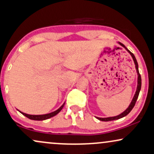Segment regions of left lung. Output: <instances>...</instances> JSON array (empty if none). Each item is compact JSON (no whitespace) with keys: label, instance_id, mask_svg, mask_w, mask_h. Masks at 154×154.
<instances>
[{"label":"left lung","instance_id":"1","mask_svg":"<svg viewBox=\"0 0 154 154\" xmlns=\"http://www.w3.org/2000/svg\"><path fill=\"white\" fill-rule=\"evenodd\" d=\"M118 43L120 45H122V47H123V48H125V49L127 50V52H129L130 54H131V56L132 57V58H133L134 64H135L136 69H137V75H138L137 87V90H136L135 94H134V96L133 97V100H131V102L130 103L129 106H128V108L126 109L124 111V112H122V114H120L119 115H117V116H112V117H107V118L96 117L97 119H99V120H100V121H102V122H109V121H113V120H116V119H119L122 118V117H124V116L127 115V114H129V113L132 110V109L134 108V105H135L136 102H137V99H138V97H139L140 90H141V75H140L139 72V65H138V63H137V59H136V57H135V56H134V54L132 53V52H130L129 50L126 48L124 45H123L122 43H121V42H118Z\"/></svg>","mask_w":154,"mask_h":154}]
</instances>
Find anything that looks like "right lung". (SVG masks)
I'll list each match as a JSON object with an SVG mask.
<instances>
[{
	"label": "right lung",
	"instance_id": "add662e5",
	"mask_svg": "<svg viewBox=\"0 0 154 154\" xmlns=\"http://www.w3.org/2000/svg\"><path fill=\"white\" fill-rule=\"evenodd\" d=\"M64 105H65V103L62 105L60 107L57 109L56 111H54V112H52L51 113H49V114H41V115H31V114H25V113H23L22 112H20V111H19L21 114H23L25 116H26V117H28V119H32V120H35V121H42V120H45V119H50L52 117V116L57 115V114L59 113L60 111L63 109Z\"/></svg>",
	"mask_w": 154,
	"mask_h": 154
}]
</instances>
